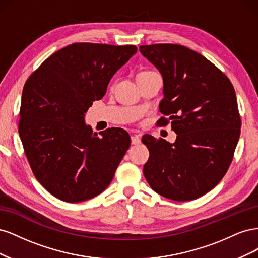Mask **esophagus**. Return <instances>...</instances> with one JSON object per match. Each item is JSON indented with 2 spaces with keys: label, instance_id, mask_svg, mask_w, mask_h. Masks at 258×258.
Returning <instances> with one entry per match:
<instances>
[{
  "label": "esophagus",
  "instance_id": "1",
  "mask_svg": "<svg viewBox=\"0 0 258 258\" xmlns=\"http://www.w3.org/2000/svg\"><path fill=\"white\" fill-rule=\"evenodd\" d=\"M131 143L132 144L141 143V135H132L131 136Z\"/></svg>",
  "mask_w": 258,
  "mask_h": 258
}]
</instances>
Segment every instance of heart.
<instances>
[{"mask_svg":"<svg viewBox=\"0 0 258 258\" xmlns=\"http://www.w3.org/2000/svg\"><path fill=\"white\" fill-rule=\"evenodd\" d=\"M148 73H152V72H141L139 75H142V74H148Z\"/></svg>","mask_w":258,"mask_h":258,"instance_id":"b5f03b06","label":"heart"}]
</instances>
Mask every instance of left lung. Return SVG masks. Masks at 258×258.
<instances>
[{"mask_svg": "<svg viewBox=\"0 0 258 258\" xmlns=\"http://www.w3.org/2000/svg\"><path fill=\"white\" fill-rule=\"evenodd\" d=\"M163 80L159 124L171 120L174 143L145 135L150 151L143 167L147 183L175 201L197 199L227 172L240 137L241 119L233 86L202 54L182 45L139 47Z\"/></svg>", "mask_w": 258, "mask_h": 258, "instance_id": "1", "label": "left lung"}]
</instances>
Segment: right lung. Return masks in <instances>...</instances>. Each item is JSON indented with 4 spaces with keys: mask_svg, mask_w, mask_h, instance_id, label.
<instances>
[{
    "mask_svg": "<svg viewBox=\"0 0 258 258\" xmlns=\"http://www.w3.org/2000/svg\"><path fill=\"white\" fill-rule=\"evenodd\" d=\"M137 50L134 45L75 43L51 54L28 79L18 131L36 179L52 196L81 202L112 182L130 137L121 128L98 137L85 113Z\"/></svg>",
    "mask_w": 258,
    "mask_h": 258,
    "instance_id": "add662e5",
    "label": "right lung"
}]
</instances>
